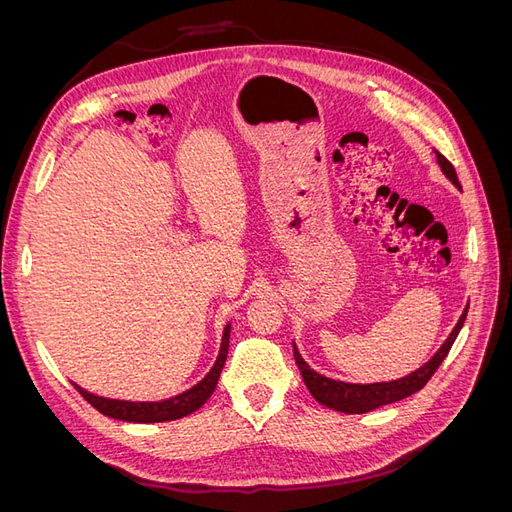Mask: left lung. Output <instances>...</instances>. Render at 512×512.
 Instances as JSON below:
<instances>
[{"label": "left lung", "instance_id": "obj_1", "mask_svg": "<svg viewBox=\"0 0 512 512\" xmlns=\"http://www.w3.org/2000/svg\"><path fill=\"white\" fill-rule=\"evenodd\" d=\"M436 158H438L442 173L448 177V181H451L455 188H461L453 164L448 162L440 151H436ZM466 316H468V305H466V309H463L459 322L455 324V329L451 331V335L446 337V342L440 346V350L433 354L423 367H418L416 371H412V374L399 378V380L374 382V384H350V382H342V380H333V378L318 374V371L309 367L303 361V356L299 354L297 346H292L294 361H297V365L301 369V376H303L307 391L314 395L318 404L333 408L337 412H346V414H365V412H371V410H376L380 406L395 404V401L406 399L412 393L421 391L423 386L429 382V378L436 374V369L442 365V361L446 359V354H448V350H451V346L455 344V339H457V335L463 327V322H466Z\"/></svg>", "mask_w": 512, "mask_h": 512}]
</instances>
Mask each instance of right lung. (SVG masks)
Returning <instances> with one entry per match:
<instances>
[{"label":"right lung","instance_id":"1","mask_svg":"<svg viewBox=\"0 0 512 512\" xmlns=\"http://www.w3.org/2000/svg\"><path fill=\"white\" fill-rule=\"evenodd\" d=\"M228 339H230V324L224 327L222 335V344L218 359H215L213 367L209 369V374L194 384L192 389L183 391L175 397H168L162 401H126V399H108V397H98L94 393H89L81 389L79 384H74V389L79 391L91 406H94L98 412L104 416L117 418V421H126V423H164V421H177L181 416H188L196 412L205 401L211 397V393L218 386L222 367L226 363V354H228Z\"/></svg>","mask_w":512,"mask_h":512}]
</instances>
